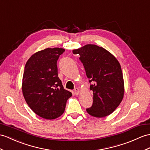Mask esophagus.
I'll use <instances>...</instances> for the list:
<instances>
[{
	"label": "esophagus",
	"mask_w": 150,
	"mask_h": 150,
	"mask_svg": "<svg viewBox=\"0 0 150 150\" xmlns=\"http://www.w3.org/2000/svg\"><path fill=\"white\" fill-rule=\"evenodd\" d=\"M79 89L78 88H76L74 89V93L75 95H76V96H78V95H79Z\"/></svg>",
	"instance_id": "1"
}]
</instances>
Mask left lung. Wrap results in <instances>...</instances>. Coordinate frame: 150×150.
Returning a JSON list of instances; mask_svg holds the SVG:
<instances>
[{
	"instance_id": "obj_1",
	"label": "left lung",
	"mask_w": 150,
	"mask_h": 150,
	"mask_svg": "<svg viewBox=\"0 0 150 150\" xmlns=\"http://www.w3.org/2000/svg\"><path fill=\"white\" fill-rule=\"evenodd\" d=\"M79 54L93 91V104L86 109L91 116L103 118L116 109L123 98V73L118 60L103 47L86 45L72 50Z\"/></svg>"
}]
</instances>
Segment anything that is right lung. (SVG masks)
Listing matches in <instances>:
<instances>
[{"label":"right lung","mask_w":150,"mask_h":150,"mask_svg":"<svg viewBox=\"0 0 150 150\" xmlns=\"http://www.w3.org/2000/svg\"><path fill=\"white\" fill-rule=\"evenodd\" d=\"M65 50L46 48L33 54L25 64L22 92L25 101L36 115L53 120L63 114L72 93L65 90L58 77L57 62Z\"/></svg>","instance_id":"add662e5"}]
</instances>
